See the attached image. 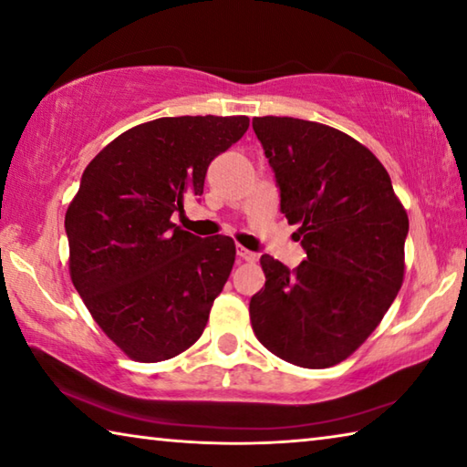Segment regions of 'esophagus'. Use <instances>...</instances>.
<instances>
[{
    "label": "esophagus",
    "instance_id": "34e87169",
    "mask_svg": "<svg viewBox=\"0 0 467 467\" xmlns=\"http://www.w3.org/2000/svg\"><path fill=\"white\" fill-rule=\"evenodd\" d=\"M236 257H239L241 262H251V264L257 262V253H253L244 247H236Z\"/></svg>",
    "mask_w": 467,
    "mask_h": 467
}]
</instances>
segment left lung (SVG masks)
<instances>
[{"instance_id": "8db88e82", "label": "left lung", "mask_w": 467, "mask_h": 467, "mask_svg": "<svg viewBox=\"0 0 467 467\" xmlns=\"http://www.w3.org/2000/svg\"><path fill=\"white\" fill-rule=\"evenodd\" d=\"M253 131L280 189V212L298 226L306 253L296 270L262 257L253 331L296 367L337 365L398 296L408 214L383 164L346 133L295 117H255Z\"/></svg>"}]
</instances>
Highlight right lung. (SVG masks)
Listing matches in <instances>:
<instances>
[{
	"instance_id": "1",
	"label": "right lung",
	"mask_w": 467,
	"mask_h": 467,
	"mask_svg": "<svg viewBox=\"0 0 467 467\" xmlns=\"http://www.w3.org/2000/svg\"><path fill=\"white\" fill-rule=\"evenodd\" d=\"M247 117H162L131 128L86 167L66 214L69 274L94 321L140 362L177 357L203 334L234 264V241L172 224L202 195L210 162Z\"/></svg>"
}]
</instances>
